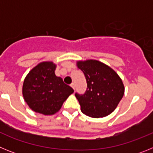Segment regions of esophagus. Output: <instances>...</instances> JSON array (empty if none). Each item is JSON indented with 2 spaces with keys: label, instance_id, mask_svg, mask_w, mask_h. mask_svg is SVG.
<instances>
[{
  "label": "esophagus",
  "instance_id": "1",
  "mask_svg": "<svg viewBox=\"0 0 153 153\" xmlns=\"http://www.w3.org/2000/svg\"><path fill=\"white\" fill-rule=\"evenodd\" d=\"M70 86H71V87H72V88L74 89V90H75V84H74V83H71V85H70Z\"/></svg>",
  "mask_w": 153,
  "mask_h": 153
}]
</instances>
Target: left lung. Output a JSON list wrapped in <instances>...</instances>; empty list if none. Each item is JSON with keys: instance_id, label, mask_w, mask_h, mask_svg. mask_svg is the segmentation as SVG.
Instances as JSON below:
<instances>
[{"instance_id": "1", "label": "left lung", "mask_w": 153, "mask_h": 153, "mask_svg": "<svg viewBox=\"0 0 153 153\" xmlns=\"http://www.w3.org/2000/svg\"><path fill=\"white\" fill-rule=\"evenodd\" d=\"M87 83L83 95L76 93L82 113L93 118L105 117L114 111L124 95L125 87L114 70L97 60H79Z\"/></svg>"}]
</instances>
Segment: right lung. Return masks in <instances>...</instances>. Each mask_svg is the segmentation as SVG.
Returning <instances> with one entry per match:
<instances>
[{"label":"right lung","instance_id":"add662e5","mask_svg":"<svg viewBox=\"0 0 153 153\" xmlns=\"http://www.w3.org/2000/svg\"><path fill=\"white\" fill-rule=\"evenodd\" d=\"M56 67L52 61L41 62L24 79L23 97L28 106L36 113L46 116L55 114L74 92L61 77L56 76Z\"/></svg>","mask_w":153,"mask_h":153}]
</instances>
